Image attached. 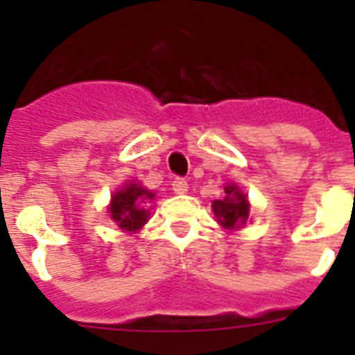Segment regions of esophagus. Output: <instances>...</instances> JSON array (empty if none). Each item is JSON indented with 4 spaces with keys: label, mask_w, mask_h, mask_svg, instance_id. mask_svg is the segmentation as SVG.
<instances>
[{
    "label": "esophagus",
    "mask_w": 355,
    "mask_h": 355,
    "mask_svg": "<svg viewBox=\"0 0 355 355\" xmlns=\"http://www.w3.org/2000/svg\"><path fill=\"white\" fill-rule=\"evenodd\" d=\"M171 186H173V191H175V193H178V195H182V193H186V191H188V182H186V178L177 177L175 180H173Z\"/></svg>",
    "instance_id": "esophagus-1"
}]
</instances>
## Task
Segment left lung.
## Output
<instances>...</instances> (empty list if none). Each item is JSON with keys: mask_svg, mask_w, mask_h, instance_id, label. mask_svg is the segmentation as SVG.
Listing matches in <instances>:
<instances>
[{"mask_svg": "<svg viewBox=\"0 0 355 355\" xmlns=\"http://www.w3.org/2000/svg\"><path fill=\"white\" fill-rule=\"evenodd\" d=\"M225 193L227 197L223 200H214V214L225 228H239L237 225L247 221L248 217L247 197L237 189V186H227Z\"/></svg>", "mask_w": 355, "mask_h": 355, "instance_id": "8db88e82", "label": "left lung"}]
</instances>
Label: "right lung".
I'll list each match as a JSON object with an SVG mask.
<instances>
[{"label":"right lung","mask_w":355,"mask_h":355,"mask_svg":"<svg viewBox=\"0 0 355 355\" xmlns=\"http://www.w3.org/2000/svg\"><path fill=\"white\" fill-rule=\"evenodd\" d=\"M153 199H155V193H150L149 189H144L138 184H128L112 197V205H110L112 219L118 223L119 228L134 232L144 227L149 217L141 205Z\"/></svg>","instance_id":"add662e5"}]
</instances>
